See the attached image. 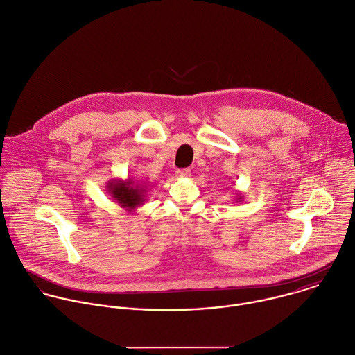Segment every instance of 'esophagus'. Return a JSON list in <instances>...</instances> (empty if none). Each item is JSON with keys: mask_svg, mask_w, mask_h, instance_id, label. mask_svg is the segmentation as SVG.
Segmentation results:
<instances>
[{"mask_svg": "<svg viewBox=\"0 0 355 355\" xmlns=\"http://www.w3.org/2000/svg\"><path fill=\"white\" fill-rule=\"evenodd\" d=\"M191 175V171L189 168H184V169H178L176 171V176L178 178H189Z\"/></svg>", "mask_w": 355, "mask_h": 355, "instance_id": "1", "label": "esophagus"}]
</instances>
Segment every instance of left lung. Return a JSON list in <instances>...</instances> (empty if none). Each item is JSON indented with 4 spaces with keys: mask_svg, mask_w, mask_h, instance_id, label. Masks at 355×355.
Returning a JSON list of instances; mask_svg holds the SVG:
<instances>
[{
    "mask_svg": "<svg viewBox=\"0 0 355 355\" xmlns=\"http://www.w3.org/2000/svg\"><path fill=\"white\" fill-rule=\"evenodd\" d=\"M237 200H241V197H237Z\"/></svg>",
    "mask_w": 355,
    "mask_h": 355,
    "instance_id": "8db88e82",
    "label": "left lung"
}]
</instances>
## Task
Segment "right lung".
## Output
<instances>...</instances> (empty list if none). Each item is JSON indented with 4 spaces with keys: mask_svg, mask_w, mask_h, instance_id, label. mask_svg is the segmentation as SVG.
I'll list each match as a JSON object with an SVG mask.
<instances>
[{
    "mask_svg": "<svg viewBox=\"0 0 355 355\" xmlns=\"http://www.w3.org/2000/svg\"><path fill=\"white\" fill-rule=\"evenodd\" d=\"M108 191L122 208L126 211H133L139 205L144 202V193L146 189L143 186L135 184L132 179L123 180H111L108 183Z\"/></svg>",
    "mask_w": 355,
    "mask_h": 355,
    "instance_id": "1",
    "label": "right lung"
}]
</instances>
